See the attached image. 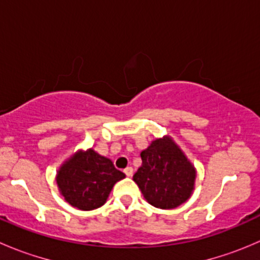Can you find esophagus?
Here are the masks:
<instances>
[{"mask_svg": "<svg viewBox=\"0 0 260 260\" xmlns=\"http://www.w3.org/2000/svg\"><path fill=\"white\" fill-rule=\"evenodd\" d=\"M124 174L127 175L128 177H131L133 175V169L132 167H127V169H124Z\"/></svg>", "mask_w": 260, "mask_h": 260, "instance_id": "obj_1", "label": "esophagus"}]
</instances>
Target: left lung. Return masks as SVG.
<instances>
[{
    "mask_svg": "<svg viewBox=\"0 0 260 260\" xmlns=\"http://www.w3.org/2000/svg\"><path fill=\"white\" fill-rule=\"evenodd\" d=\"M142 166L133 181L152 206L175 209L190 199L196 170L171 137L152 141L141 152Z\"/></svg>",
    "mask_w": 260,
    "mask_h": 260,
    "instance_id": "1",
    "label": "left lung"
}]
</instances>
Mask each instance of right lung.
I'll return each instance as SVG.
<instances>
[{
	"label": "right lung",
	"mask_w": 260,
	"mask_h": 260,
	"mask_svg": "<svg viewBox=\"0 0 260 260\" xmlns=\"http://www.w3.org/2000/svg\"><path fill=\"white\" fill-rule=\"evenodd\" d=\"M124 177L111 159L89 148L77 152L60 166L56 183L67 203L88 211L104 205L113 186Z\"/></svg>",
	"instance_id": "1"
}]
</instances>
